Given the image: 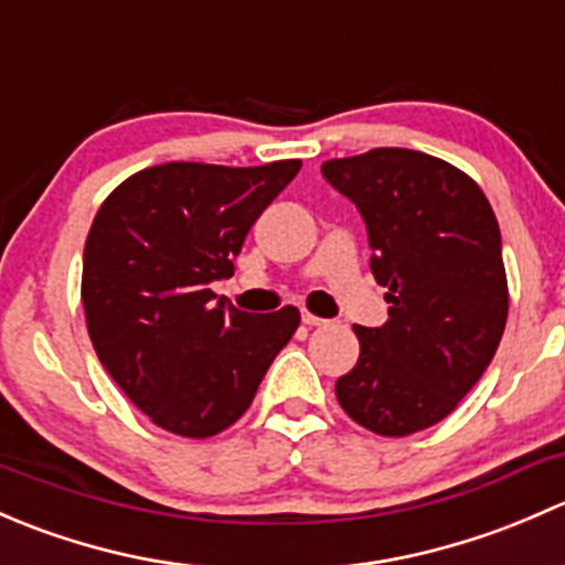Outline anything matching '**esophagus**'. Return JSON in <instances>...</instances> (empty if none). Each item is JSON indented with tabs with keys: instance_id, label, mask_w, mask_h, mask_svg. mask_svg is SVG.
<instances>
[{
	"instance_id": "esophagus-1",
	"label": "esophagus",
	"mask_w": 565,
	"mask_h": 565,
	"mask_svg": "<svg viewBox=\"0 0 565 565\" xmlns=\"http://www.w3.org/2000/svg\"><path fill=\"white\" fill-rule=\"evenodd\" d=\"M303 324H309V328H322V324H328V319L311 315V311H303Z\"/></svg>"
}]
</instances>
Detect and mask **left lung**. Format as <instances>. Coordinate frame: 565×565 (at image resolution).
I'll use <instances>...</instances> for the list:
<instances>
[{
    "instance_id": "1",
    "label": "left lung",
    "mask_w": 565,
    "mask_h": 565,
    "mask_svg": "<svg viewBox=\"0 0 565 565\" xmlns=\"http://www.w3.org/2000/svg\"><path fill=\"white\" fill-rule=\"evenodd\" d=\"M322 174L361 210L388 322L355 324L361 355L335 380L355 424L407 437L451 415L492 363L509 317L500 226L478 182L435 156L377 147Z\"/></svg>"
}]
</instances>
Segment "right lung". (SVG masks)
I'll use <instances>...</instances> for the list:
<instances>
[{
  "label": "right lung",
  "mask_w": 565,
  "mask_h": 565,
  "mask_svg": "<svg viewBox=\"0 0 565 565\" xmlns=\"http://www.w3.org/2000/svg\"><path fill=\"white\" fill-rule=\"evenodd\" d=\"M300 161L215 167L172 161L119 182L84 246L82 303L106 372L156 426L213 437L250 407L300 311L246 315L210 284Z\"/></svg>",
  "instance_id": "obj_1"
}]
</instances>
